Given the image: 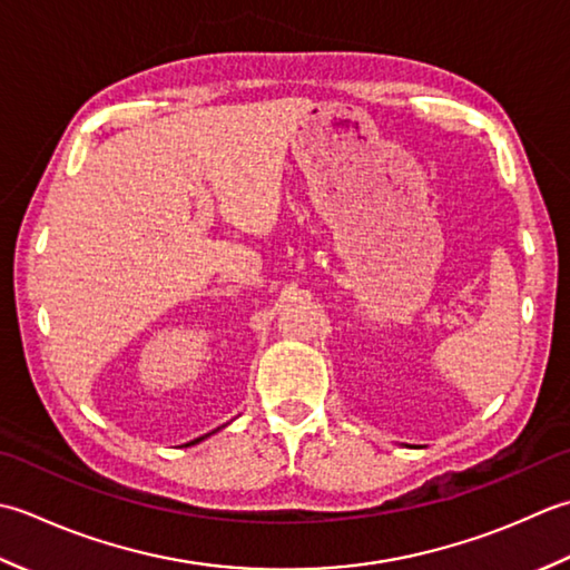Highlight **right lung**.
<instances>
[{
  "label": "right lung",
  "instance_id": "1",
  "mask_svg": "<svg viewBox=\"0 0 570 570\" xmlns=\"http://www.w3.org/2000/svg\"><path fill=\"white\" fill-rule=\"evenodd\" d=\"M202 440V438H199ZM199 440H194V443H199ZM194 443H189V445H194Z\"/></svg>",
  "mask_w": 570,
  "mask_h": 570
}]
</instances>
